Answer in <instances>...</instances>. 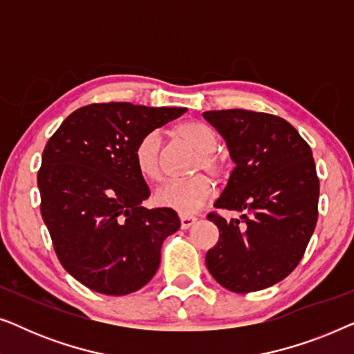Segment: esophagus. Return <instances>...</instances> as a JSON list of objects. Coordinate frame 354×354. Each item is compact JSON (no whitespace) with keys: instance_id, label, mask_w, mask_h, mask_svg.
<instances>
[{"instance_id":"obj_1","label":"esophagus","mask_w":354,"mask_h":354,"mask_svg":"<svg viewBox=\"0 0 354 354\" xmlns=\"http://www.w3.org/2000/svg\"><path fill=\"white\" fill-rule=\"evenodd\" d=\"M196 222V217L193 216H180V227L182 229H190V227Z\"/></svg>"}]
</instances>
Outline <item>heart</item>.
Instances as JSON below:
<instances>
[{
	"mask_svg": "<svg viewBox=\"0 0 354 354\" xmlns=\"http://www.w3.org/2000/svg\"><path fill=\"white\" fill-rule=\"evenodd\" d=\"M176 135L198 151L193 171H206L211 177L224 178L229 172L225 156L217 151V135L212 127L200 120H187L176 127ZM162 137L159 130H149L138 140L133 149L137 169L151 180L161 178ZM212 196V183L203 174L182 180H167L154 192L156 205L180 212L183 216L200 211Z\"/></svg>",
	"mask_w": 354,
	"mask_h": 354,
	"instance_id": "heart-1",
	"label": "heart"
}]
</instances>
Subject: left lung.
Wrapping results in <instances>:
<instances>
[{
	"instance_id": "obj_1",
	"label": "left lung",
	"mask_w": 354,
	"mask_h": 354,
	"mask_svg": "<svg viewBox=\"0 0 354 354\" xmlns=\"http://www.w3.org/2000/svg\"><path fill=\"white\" fill-rule=\"evenodd\" d=\"M203 118L224 137L235 162L214 207L243 212L230 222L216 211L207 214L219 229V241L206 253L207 270L230 292H258L293 272L316 229L313 151L279 115L222 109Z\"/></svg>"
}]
</instances>
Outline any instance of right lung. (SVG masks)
I'll use <instances>...</instances> for the list:
<instances>
[{
	"instance_id": "add662e5",
	"label": "right lung",
	"mask_w": 354,
	"mask_h": 354,
	"mask_svg": "<svg viewBox=\"0 0 354 354\" xmlns=\"http://www.w3.org/2000/svg\"><path fill=\"white\" fill-rule=\"evenodd\" d=\"M185 111L93 103L48 140L37 177L41 217L62 268L93 292L120 297L147 285L164 239L180 227L174 209L140 205L149 188L133 149Z\"/></svg>"
}]
</instances>
